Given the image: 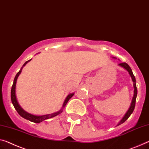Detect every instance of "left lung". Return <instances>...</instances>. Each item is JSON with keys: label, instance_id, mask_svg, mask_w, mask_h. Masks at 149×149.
I'll use <instances>...</instances> for the list:
<instances>
[{"label": "left lung", "instance_id": "left-lung-1", "mask_svg": "<svg viewBox=\"0 0 149 149\" xmlns=\"http://www.w3.org/2000/svg\"><path fill=\"white\" fill-rule=\"evenodd\" d=\"M118 65L121 66V67H123V68L125 69V70L128 72V74H130V77H131V78H132V80L133 81V86H134V96H133L132 102H131V104H130L129 109H128L127 112L126 113V114L124 115V116L123 118V119L120 121V123H118V124L117 126H118V125H120V124L124 123V122H125L126 120L129 118L130 115H131V114L133 112V111H134V109L135 103H136V98L137 96V88H136V79H135L134 75H133V73H132L131 68H130V66L128 65L126 63H120L118 64Z\"/></svg>", "mask_w": 149, "mask_h": 149}]
</instances>
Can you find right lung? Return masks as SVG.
<instances>
[{
	"label": "right lung",
	"mask_w": 149,
	"mask_h": 149,
	"mask_svg": "<svg viewBox=\"0 0 149 149\" xmlns=\"http://www.w3.org/2000/svg\"><path fill=\"white\" fill-rule=\"evenodd\" d=\"M31 59L29 60L26 61L25 63L23 64V67L21 68V70H19V72L17 73L16 76H15V79H14V81H13V84L12 86V88H11V94H10V96H11V101H12V103L13 104V106H14V107L15 108V110L17 111V112L19 113V114L20 116H22L23 118H24L25 119L28 120L29 121H31L33 123H40L41 122L47 119H49V118H53L55 116H57V115H58L60 114V113L62 112V111H63V108L65 107L66 104H67L68 102L69 101V100H70L71 97H72L74 95V93H72V94H69L68 96L66 97L65 101H64L63 104V107H62L61 110H60L59 111V112H55V113H53L52 114H45V115H43V116H36V115H33L31 114H29V113L26 112V111L24 110L23 108H22L20 105L17 102V97H16V94H15V88H16V83H17V78L18 77H19V75H20V74L21 73V71H22V69L25 66L26 63H28L29 61H30Z\"/></svg>",
	"instance_id": "add662e5"
}]
</instances>
